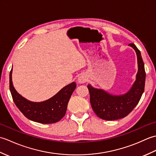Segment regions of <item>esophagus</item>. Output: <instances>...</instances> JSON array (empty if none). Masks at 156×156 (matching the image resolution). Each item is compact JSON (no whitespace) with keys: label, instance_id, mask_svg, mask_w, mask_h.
I'll list each match as a JSON object with an SVG mask.
<instances>
[{"label":"esophagus","instance_id":"1","mask_svg":"<svg viewBox=\"0 0 156 156\" xmlns=\"http://www.w3.org/2000/svg\"><path fill=\"white\" fill-rule=\"evenodd\" d=\"M87 77H86V76L84 75H80L78 78V81L79 83H80V84L85 83V82H87Z\"/></svg>","mask_w":156,"mask_h":156}]
</instances>
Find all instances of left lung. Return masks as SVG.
<instances>
[{
    "label": "left lung",
    "mask_w": 156,
    "mask_h": 156,
    "mask_svg": "<svg viewBox=\"0 0 156 156\" xmlns=\"http://www.w3.org/2000/svg\"><path fill=\"white\" fill-rule=\"evenodd\" d=\"M136 52L138 70L131 88L123 94H111L102 89L88 84L92 108L98 117L107 121L117 120L127 116L136 107L144 92L145 72L141 52L135 44H129Z\"/></svg>",
    "instance_id": "left-lung-1"
}]
</instances>
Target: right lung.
<instances>
[{
    "label": "right lung",
    "instance_id": "1",
    "mask_svg": "<svg viewBox=\"0 0 156 156\" xmlns=\"http://www.w3.org/2000/svg\"><path fill=\"white\" fill-rule=\"evenodd\" d=\"M12 68L9 75L10 91L15 104L26 117L40 123L50 124L58 122L64 117L69 98L76 88L74 82L66 86L48 100L32 102L16 92L12 84Z\"/></svg>",
    "mask_w": 156,
    "mask_h": 156
}]
</instances>
